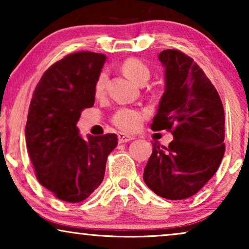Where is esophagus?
<instances>
[{"label": "esophagus", "instance_id": "obj_1", "mask_svg": "<svg viewBox=\"0 0 249 249\" xmlns=\"http://www.w3.org/2000/svg\"><path fill=\"white\" fill-rule=\"evenodd\" d=\"M118 139H119V142H128L132 141V139H135V137L134 136L125 135V134H122V132H119Z\"/></svg>", "mask_w": 249, "mask_h": 249}]
</instances>
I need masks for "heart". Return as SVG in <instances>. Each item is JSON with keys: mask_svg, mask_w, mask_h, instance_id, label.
<instances>
[{"mask_svg": "<svg viewBox=\"0 0 249 249\" xmlns=\"http://www.w3.org/2000/svg\"><path fill=\"white\" fill-rule=\"evenodd\" d=\"M121 70L129 79L139 85H144L151 76V70L144 61L137 57H129L121 63ZM107 73L101 71L94 84V94L96 97H101L104 94L107 86ZM144 112L132 107H121L112 117V124L124 131H135L141 127Z\"/></svg>", "mask_w": 249, "mask_h": 249, "instance_id": "obj_1", "label": "heart"}]
</instances>
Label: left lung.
Instances as JSON below:
<instances>
[{
	"label": "left lung",
	"instance_id": "8db88e82",
	"mask_svg": "<svg viewBox=\"0 0 249 249\" xmlns=\"http://www.w3.org/2000/svg\"><path fill=\"white\" fill-rule=\"evenodd\" d=\"M165 90L152 130L166 129L169 146L154 142L144 181L163 198L186 199L198 193L219 169L224 155V110L219 93L192 57L164 50Z\"/></svg>",
	"mask_w": 249,
	"mask_h": 249
}]
</instances>
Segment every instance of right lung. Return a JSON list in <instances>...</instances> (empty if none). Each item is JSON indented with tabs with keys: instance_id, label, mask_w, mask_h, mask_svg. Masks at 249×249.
Returning a JSON list of instances; mask_svg holds the SVG:
<instances>
[{
	"instance_id": "obj_1",
	"label": "right lung",
	"mask_w": 249,
	"mask_h": 249,
	"mask_svg": "<svg viewBox=\"0 0 249 249\" xmlns=\"http://www.w3.org/2000/svg\"><path fill=\"white\" fill-rule=\"evenodd\" d=\"M104 54H68L47 69L34 90L26 124V144L39 183L68 203L86 199L103 181L115 134H78L77 121L95 102L94 84Z\"/></svg>"
}]
</instances>
